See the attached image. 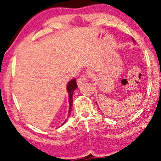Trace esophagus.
Returning a JSON list of instances; mask_svg holds the SVG:
<instances>
[{
	"mask_svg": "<svg viewBox=\"0 0 161 161\" xmlns=\"http://www.w3.org/2000/svg\"><path fill=\"white\" fill-rule=\"evenodd\" d=\"M87 75H82L80 77H79L78 80H77V83H78V86H80L83 83H84L85 81H86V78H87Z\"/></svg>",
	"mask_w": 161,
	"mask_h": 161,
	"instance_id": "34e87169",
	"label": "esophagus"
}]
</instances>
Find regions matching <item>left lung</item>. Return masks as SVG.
I'll use <instances>...</instances> for the list:
<instances>
[{"label": "left lung", "instance_id": "left-lung-1", "mask_svg": "<svg viewBox=\"0 0 161 161\" xmlns=\"http://www.w3.org/2000/svg\"><path fill=\"white\" fill-rule=\"evenodd\" d=\"M133 40H134V39H133ZM134 42H135V41H134Z\"/></svg>", "mask_w": 161, "mask_h": 161}]
</instances>
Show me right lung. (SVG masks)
<instances>
[{
	"mask_svg": "<svg viewBox=\"0 0 161 161\" xmlns=\"http://www.w3.org/2000/svg\"><path fill=\"white\" fill-rule=\"evenodd\" d=\"M77 87H78V85H77L75 78H73L72 80H70L69 82H68L67 83V92L68 93H69V114H68L69 115H68V117H69L70 114H71L72 108V95H73V92L75 91V89ZM66 122H67V119L65 120V122H64V124Z\"/></svg>",
	"mask_w": 161,
	"mask_h": 161,
	"instance_id": "right-lung-1",
	"label": "right lung"
}]
</instances>
